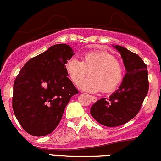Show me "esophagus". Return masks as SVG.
<instances>
[{
    "label": "esophagus",
    "mask_w": 161,
    "mask_h": 161,
    "mask_svg": "<svg viewBox=\"0 0 161 161\" xmlns=\"http://www.w3.org/2000/svg\"><path fill=\"white\" fill-rule=\"evenodd\" d=\"M90 98H91L92 102H96V101H97V98H96V97L93 96V95H90Z\"/></svg>",
    "instance_id": "1"
}]
</instances>
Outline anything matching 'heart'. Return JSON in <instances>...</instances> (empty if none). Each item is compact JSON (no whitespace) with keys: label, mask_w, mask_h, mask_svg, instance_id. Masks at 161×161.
Masks as SVG:
<instances>
[{"label":"heart","mask_w":161,"mask_h":161,"mask_svg":"<svg viewBox=\"0 0 161 161\" xmlns=\"http://www.w3.org/2000/svg\"><path fill=\"white\" fill-rule=\"evenodd\" d=\"M67 75L75 86L80 84L89 73L90 78L82 81L80 89L90 92H111L122 82L124 66L114 55L108 51H91L81 61L71 59L66 64Z\"/></svg>","instance_id":"1"}]
</instances>
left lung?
<instances>
[{
  "mask_svg": "<svg viewBox=\"0 0 161 161\" xmlns=\"http://www.w3.org/2000/svg\"><path fill=\"white\" fill-rule=\"evenodd\" d=\"M126 73L119 88L108 98H101L91 107V115L107 127H117L134 118L140 111L149 89L147 65L137 54L121 46Z\"/></svg>",
  "mask_w": 161,
  "mask_h": 161,
  "instance_id": "left-lung-1",
  "label": "left lung"
}]
</instances>
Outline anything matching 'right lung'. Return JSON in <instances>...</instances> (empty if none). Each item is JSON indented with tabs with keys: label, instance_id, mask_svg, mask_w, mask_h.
Segmentation results:
<instances>
[{
	"label": "right lung",
	"instance_id": "obj_1",
	"mask_svg": "<svg viewBox=\"0 0 161 161\" xmlns=\"http://www.w3.org/2000/svg\"><path fill=\"white\" fill-rule=\"evenodd\" d=\"M74 54L66 44L52 46L30 59L16 78L12 106L30 135L42 137L53 131L72 96L79 93L66 71Z\"/></svg>",
	"mask_w": 161,
	"mask_h": 161
}]
</instances>
